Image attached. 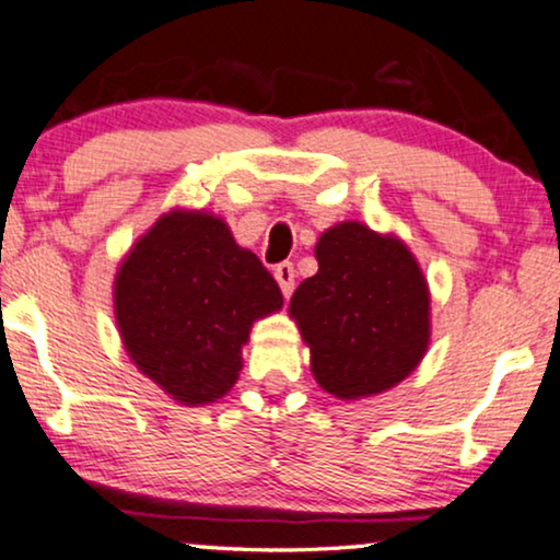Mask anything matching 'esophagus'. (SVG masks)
<instances>
[{
    "mask_svg": "<svg viewBox=\"0 0 560 560\" xmlns=\"http://www.w3.org/2000/svg\"><path fill=\"white\" fill-rule=\"evenodd\" d=\"M273 276H276V281H279V287H281V292H284V296L294 292V266L289 264V260L276 266Z\"/></svg>",
    "mask_w": 560,
    "mask_h": 560,
    "instance_id": "obj_1",
    "label": "esophagus"
}]
</instances>
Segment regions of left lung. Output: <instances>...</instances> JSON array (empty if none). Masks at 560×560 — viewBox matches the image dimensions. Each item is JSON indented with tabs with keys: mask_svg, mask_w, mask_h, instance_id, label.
<instances>
[{
	"mask_svg": "<svg viewBox=\"0 0 560 560\" xmlns=\"http://www.w3.org/2000/svg\"><path fill=\"white\" fill-rule=\"evenodd\" d=\"M317 273L304 279L289 315L310 346L317 385L341 400L370 398L406 380L429 349V287L413 253L362 222L325 230Z\"/></svg>",
	"mask_w": 560,
	"mask_h": 560,
	"instance_id": "8db88e82",
	"label": "left lung"
}]
</instances>
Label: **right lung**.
Listing matches in <instances>:
<instances>
[{"label":"right lung","mask_w":560,"mask_h":560,"mask_svg":"<svg viewBox=\"0 0 560 560\" xmlns=\"http://www.w3.org/2000/svg\"><path fill=\"white\" fill-rule=\"evenodd\" d=\"M284 304L256 253L222 217L173 209L118 266L113 307L126 353L183 406L214 402L243 370L253 323Z\"/></svg>","instance_id":"obj_1"}]
</instances>
